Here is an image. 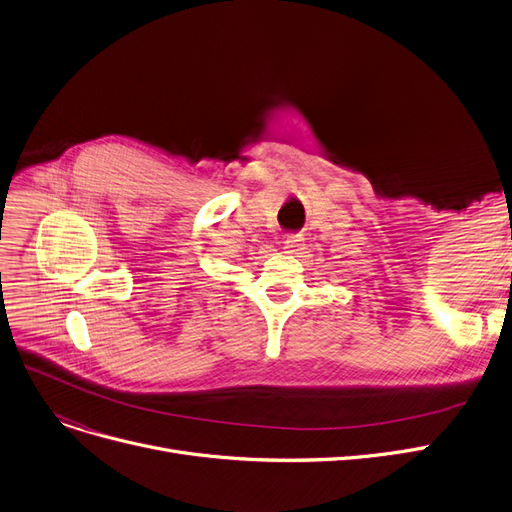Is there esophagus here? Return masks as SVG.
<instances>
[{
    "label": "esophagus",
    "instance_id": "1",
    "mask_svg": "<svg viewBox=\"0 0 512 512\" xmlns=\"http://www.w3.org/2000/svg\"><path fill=\"white\" fill-rule=\"evenodd\" d=\"M300 245H302V237L300 235H288V237H285V241H283V250L296 254L300 250Z\"/></svg>",
    "mask_w": 512,
    "mask_h": 512
}]
</instances>
